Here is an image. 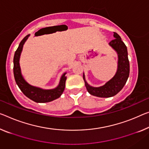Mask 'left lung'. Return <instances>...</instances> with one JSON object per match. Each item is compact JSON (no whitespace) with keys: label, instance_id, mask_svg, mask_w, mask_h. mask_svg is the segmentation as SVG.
Masks as SVG:
<instances>
[{"label":"left lung","instance_id":"obj_1","mask_svg":"<svg viewBox=\"0 0 149 149\" xmlns=\"http://www.w3.org/2000/svg\"><path fill=\"white\" fill-rule=\"evenodd\" d=\"M114 37L115 38L111 40L109 45L117 52L118 61L117 72L113 79L103 86L100 87H93L88 85L86 82L83 74V79L88 92L91 95L98 97L108 98L116 95L124 87L129 76L130 65L128 58L127 48L117 33H114Z\"/></svg>","mask_w":149,"mask_h":149}]
</instances>
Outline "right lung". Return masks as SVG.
I'll list each match as a JSON object with an SVG mask.
<instances>
[{
    "mask_svg": "<svg viewBox=\"0 0 149 149\" xmlns=\"http://www.w3.org/2000/svg\"><path fill=\"white\" fill-rule=\"evenodd\" d=\"M29 36V35H26L21 40L19 47L15 51V56H14L13 72L15 81L24 95L33 101L36 102H51L52 100H54L60 97L64 90H65V82L66 80H67V77L65 76L66 73L62 76L58 86L56 88L51 89V90H43V89L31 86L27 83L22 78L21 72H20L19 58L24 43Z\"/></svg>",
    "mask_w": 149,
    "mask_h": 149,
    "instance_id": "right-lung-1",
    "label": "right lung"
}]
</instances>
